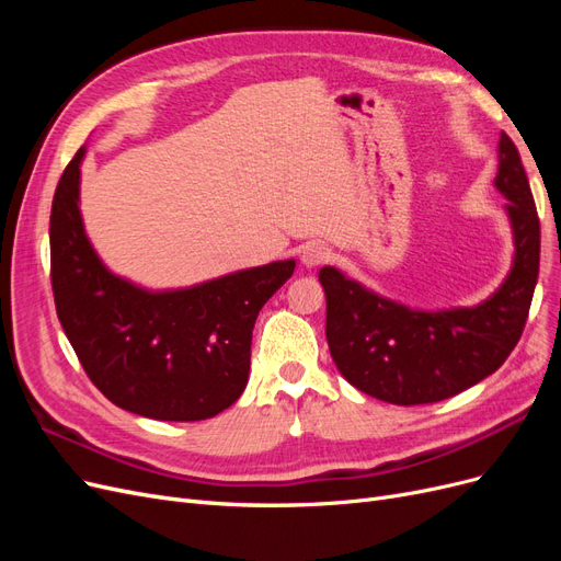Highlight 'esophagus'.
I'll return each mask as SVG.
<instances>
[{
  "instance_id": "obj_1",
  "label": "esophagus",
  "mask_w": 561,
  "mask_h": 561,
  "mask_svg": "<svg viewBox=\"0 0 561 561\" xmlns=\"http://www.w3.org/2000/svg\"><path fill=\"white\" fill-rule=\"evenodd\" d=\"M330 260V248L322 245V243H307L301 248V262L307 266H318L322 262Z\"/></svg>"
}]
</instances>
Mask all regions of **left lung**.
Here are the masks:
<instances>
[{
  "label": "left lung",
  "instance_id": "left-lung-1",
  "mask_svg": "<svg viewBox=\"0 0 561 561\" xmlns=\"http://www.w3.org/2000/svg\"><path fill=\"white\" fill-rule=\"evenodd\" d=\"M496 190L515 233L513 268L472 309L419 311L379 297L334 266L320 268L332 360L363 393L390 404L447 400L486 379L517 346L540 262V222L515 142L501 133Z\"/></svg>",
  "mask_w": 561,
  "mask_h": 561
}]
</instances>
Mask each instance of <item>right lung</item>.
Masks as SVG:
<instances>
[{
	"label": "right lung",
	"mask_w": 561,
	"mask_h": 561,
	"mask_svg": "<svg viewBox=\"0 0 561 561\" xmlns=\"http://www.w3.org/2000/svg\"><path fill=\"white\" fill-rule=\"evenodd\" d=\"M67 163L50 206V285L60 325L95 388L126 412L203 421L241 398L252 328L293 276L271 262L186 290L149 293L100 262L79 213V165Z\"/></svg>",
	"instance_id": "1"
}]
</instances>
